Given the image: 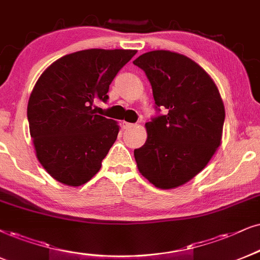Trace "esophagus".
Returning a JSON list of instances; mask_svg holds the SVG:
<instances>
[{"mask_svg": "<svg viewBox=\"0 0 260 260\" xmlns=\"http://www.w3.org/2000/svg\"><path fill=\"white\" fill-rule=\"evenodd\" d=\"M133 126H134L133 123L126 122V121H123V122H122V128H123V129H129V128H132Z\"/></svg>", "mask_w": 260, "mask_h": 260, "instance_id": "obj_1", "label": "esophagus"}]
</instances>
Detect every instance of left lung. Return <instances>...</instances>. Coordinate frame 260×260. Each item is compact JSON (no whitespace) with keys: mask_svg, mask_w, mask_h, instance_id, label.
Returning <instances> with one entry per match:
<instances>
[{"mask_svg":"<svg viewBox=\"0 0 260 260\" xmlns=\"http://www.w3.org/2000/svg\"><path fill=\"white\" fill-rule=\"evenodd\" d=\"M133 63L145 72L156 109L145 123L147 139L134 150L141 175L158 188H175L205 168L221 145L224 106L216 84L185 55L154 50Z\"/></svg>","mask_w":260,"mask_h":260,"instance_id":"1","label":"left lung"}]
</instances>
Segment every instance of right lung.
Returning <instances> with one entry per match:
<instances>
[{"label": "right lung", "mask_w": 260, "mask_h": 260, "mask_svg": "<svg viewBox=\"0 0 260 260\" xmlns=\"http://www.w3.org/2000/svg\"><path fill=\"white\" fill-rule=\"evenodd\" d=\"M137 50L88 49L58 58L43 72L27 104L36 156L55 180L81 186L100 172L119 134L114 120L96 114L109 85Z\"/></svg>", "instance_id": "obj_1"}]
</instances>
